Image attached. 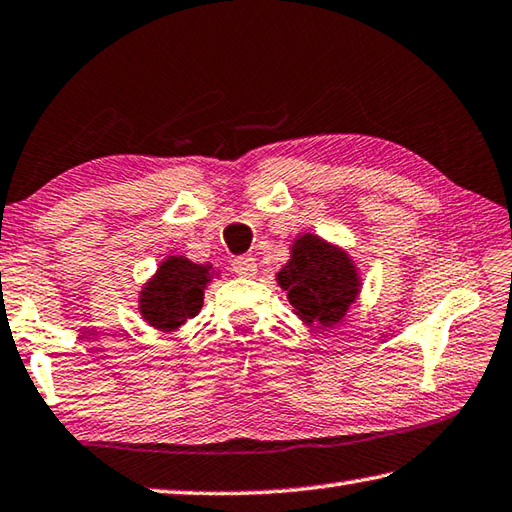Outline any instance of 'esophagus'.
Returning <instances> with one entry per match:
<instances>
[{"label": "esophagus", "instance_id": "esophagus-1", "mask_svg": "<svg viewBox=\"0 0 512 512\" xmlns=\"http://www.w3.org/2000/svg\"><path fill=\"white\" fill-rule=\"evenodd\" d=\"M231 267H234V272L240 278H254L258 272V265H256V258L252 256H238L231 260Z\"/></svg>", "mask_w": 512, "mask_h": 512}]
</instances>
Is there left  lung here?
I'll return each instance as SVG.
<instances>
[{
	"mask_svg": "<svg viewBox=\"0 0 512 512\" xmlns=\"http://www.w3.org/2000/svg\"><path fill=\"white\" fill-rule=\"evenodd\" d=\"M276 281L287 292L294 314L316 327L341 323L361 292L352 258L314 234L294 240L292 258Z\"/></svg>",
	"mask_w": 512,
	"mask_h": 512,
	"instance_id": "obj_1",
	"label": "left lung"
}]
</instances>
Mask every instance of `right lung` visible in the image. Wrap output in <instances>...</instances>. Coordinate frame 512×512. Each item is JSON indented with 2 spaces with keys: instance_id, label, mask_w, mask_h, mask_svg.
<instances>
[{
  "instance_id": "right-lung-1",
  "label": "right lung",
  "mask_w": 512,
  "mask_h": 512,
  "mask_svg": "<svg viewBox=\"0 0 512 512\" xmlns=\"http://www.w3.org/2000/svg\"><path fill=\"white\" fill-rule=\"evenodd\" d=\"M211 265L191 263L185 256H169L140 292V314L153 330L176 332L187 318H194L205 287L211 281Z\"/></svg>"
}]
</instances>
